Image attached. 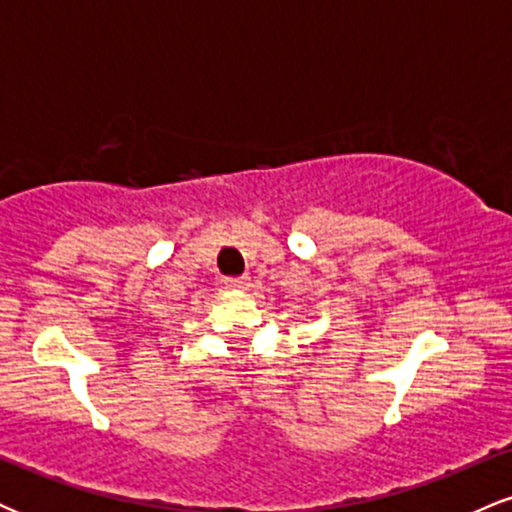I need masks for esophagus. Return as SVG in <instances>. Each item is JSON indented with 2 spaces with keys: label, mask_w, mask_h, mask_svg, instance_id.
Listing matches in <instances>:
<instances>
[{
  "label": "esophagus",
  "mask_w": 512,
  "mask_h": 512,
  "mask_svg": "<svg viewBox=\"0 0 512 512\" xmlns=\"http://www.w3.org/2000/svg\"><path fill=\"white\" fill-rule=\"evenodd\" d=\"M223 286L231 291H248L250 276H228V279H223Z\"/></svg>",
  "instance_id": "obj_1"
}]
</instances>
